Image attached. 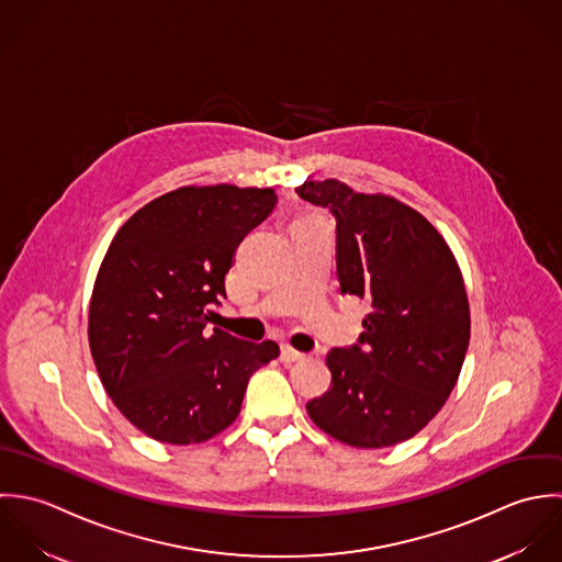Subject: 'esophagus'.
<instances>
[{
    "instance_id": "1",
    "label": "esophagus",
    "mask_w": 562,
    "mask_h": 562,
    "mask_svg": "<svg viewBox=\"0 0 562 562\" xmlns=\"http://www.w3.org/2000/svg\"><path fill=\"white\" fill-rule=\"evenodd\" d=\"M306 356L302 353V351H295L293 347H289V345H284L282 347V353H280V360L284 362V364H291V362H300V360H304Z\"/></svg>"
}]
</instances>
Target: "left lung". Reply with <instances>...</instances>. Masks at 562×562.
Here are the masks:
<instances>
[{
    "label": "left lung",
    "instance_id": "8db88e82",
    "mask_svg": "<svg viewBox=\"0 0 562 562\" xmlns=\"http://www.w3.org/2000/svg\"><path fill=\"white\" fill-rule=\"evenodd\" d=\"M295 193L337 220L342 295L369 306L364 333L330 349V389L306 404L311 419L353 448L415 437L443 408L469 347V302L448 243L426 217L337 180Z\"/></svg>",
    "mask_w": 562,
    "mask_h": 562
}]
</instances>
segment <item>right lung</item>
Here are the masks:
<instances>
[{
    "label": "right lung",
    "mask_w": 562,
    "mask_h": 562,
    "mask_svg": "<svg viewBox=\"0 0 562 562\" xmlns=\"http://www.w3.org/2000/svg\"><path fill=\"white\" fill-rule=\"evenodd\" d=\"M276 204L273 189L182 187L114 234L91 297L89 342L114 406L147 437L213 439L238 417L254 371L280 356L273 340L206 333L236 247Z\"/></svg>",
    "instance_id": "1"
}]
</instances>
